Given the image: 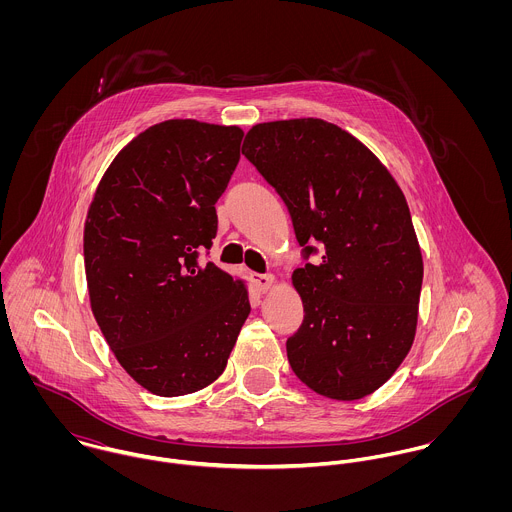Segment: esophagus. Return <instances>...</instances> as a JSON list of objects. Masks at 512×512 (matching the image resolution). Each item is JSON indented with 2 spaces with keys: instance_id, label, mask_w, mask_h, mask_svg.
<instances>
[{
  "instance_id": "obj_1",
  "label": "esophagus",
  "mask_w": 512,
  "mask_h": 512,
  "mask_svg": "<svg viewBox=\"0 0 512 512\" xmlns=\"http://www.w3.org/2000/svg\"><path fill=\"white\" fill-rule=\"evenodd\" d=\"M252 280H254V286H256L258 292H268L274 286V276L272 274H254Z\"/></svg>"
}]
</instances>
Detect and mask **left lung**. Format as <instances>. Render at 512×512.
<instances>
[{
	"mask_svg": "<svg viewBox=\"0 0 512 512\" xmlns=\"http://www.w3.org/2000/svg\"><path fill=\"white\" fill-rule=\"evenodd\" d=\"M242 153L286 203L307 260L292 276L303 301L286 343L295 376L333 400L365 398L416 335L424 264L404 193L368 147L317 118L252 126Z\"/></svg>",
	"mask_w": 512,
	"mask_h": 512,
	"instance_id": "1",
	"label": "left lung"
}]
</instances>
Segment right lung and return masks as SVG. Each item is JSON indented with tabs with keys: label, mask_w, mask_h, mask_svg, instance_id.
<instances>
[{
	"label": "right lung",
	"mask_w": 512,
	"mask_h": 512,
	"mask_svg": "<svg viewBox=\"0 0 512 512\" xmlns=\"http://www.w3.org/2000/svg\"><path fill=\"white\" fill-rule=\"evenodd\" d=\"M242 136L197 120L155 124L116 155L88 209L92 313L118 363L157 396L217 380L250 313L244 284L199 262Z\"/></svg>",
	"instance_id": "add662e5"
}]
</instances>
